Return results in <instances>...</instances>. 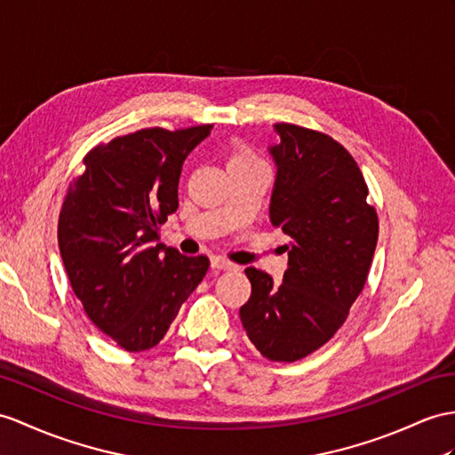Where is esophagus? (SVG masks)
I'll return each instance as SVG.
<instances>
[{
    "label": "esophagus",
    "mask_w": 455,
    "mask_h": 455,
    "mask_svg": "<svg viewBox=\"0 0 455 455\" xmlns=\"http://www.w3.org/2000/svg\"><path fill=\"white\" fill-rule=\"evenodd\" d=\"M210 266H212V270H235L237 268V264L229 262L221 257H214L212 260H210Z\"/></svg>",
    "instance_id": "1"
}]
</instances>
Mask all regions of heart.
Listing matches in <instances>:
<instances>
[{
  "mask_svg": "<svg viewBox=\"0 0 455 455\" xmlns=\"http://www.w3.org/2000/svg\"><path fill=\"white\" fill-rule=\"evenodd\" d=\"M254 164H262L257 156H254V152L247 147H235L234 150L229 152V158H228V168H239V165H254Z\"/></svg>",
  "mask_w": 455,
  "mask_h": 455,
  "instance_id": "1",
  "label": "heart"
}]
</instances>
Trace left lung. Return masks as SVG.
I'll list each match as a JSON object with an SVG mask.
<instances>
[{
    "instance_id": "1",
    "label": "left lung",
    "mask_w": 455,
    "mask_h": 455,
    "mask_svg": "<svg viewBox=\"0 0 455 455\" xmlns=\"http://www.w3.org/2000/svg\"><path fill=\"white\" fill-rule=\"evenodd\" d=\"M280 144L270 220L290 235L283 283L247 268L251 297L239 316L249 339L270 361L311 355L346 323L369 278L379 214L357 162L326 132L275 124Z\"/></svg>"
}]
</instances>
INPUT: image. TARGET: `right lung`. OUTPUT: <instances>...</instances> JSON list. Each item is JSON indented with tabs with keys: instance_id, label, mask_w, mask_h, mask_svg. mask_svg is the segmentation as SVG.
Here are the masks:
<instances>
[{
	"instance_id": "add662e5",
	"label": "right lung",
	"mask_w": 455,
	"mask_h": 455,
	"mask_svg": "<svg viewBox=\"0 0 455 455\" xmlns=\"http://www.w3.org/2000/svg\"><path fill=\"white\" fill-rule=\"evenodd\" d=\"M212 125L148 127L100 142L63 198L58 241L65 272L91 323L125 351L164 339L210 260L164 247L181 165Z\"/></svg>"
}]
</instances>
